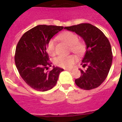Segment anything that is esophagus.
<instances>
[{
	"label": "esophagus",
	"mask_w": 122,
	"mask_h": 122,
	"mask_svg": "<svg viewBox=\"0 0 122 122\" xmlns=\"http://www.w3.org/2000/svg\"><path fill=\"white\" fill-rule=\"evenodd\" d=\"M65 70H66V71H72V69H70V68H66V69H65Z\"/></svg>",
	"instance_id": "obj_1"
}]
</instances>
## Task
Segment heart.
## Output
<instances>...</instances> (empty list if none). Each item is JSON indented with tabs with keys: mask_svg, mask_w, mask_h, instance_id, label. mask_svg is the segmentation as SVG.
Returning <instances> with one entry per match:
<instances>
[{
	"mask_svg": "<svg viewBox=\"0 0 122 122\" xmlns=\"http://www.w3.org/2000/svg\"><path fill=\"white\" fill-rule=\"evenodd\" d=\"M61 40L66 42L71 46L72 51L78 56H81L84 53L86 46L82 42L79 41V38L76 34L71 32H65L59 36ZM47 51L50 56H54L56 53L55 50V40L51 39L49 41L47 46ZM76 58L73 55L69 56H59L55 59L54 63L59 67L70 68L75 63Z\"/></svg>",
	"mask_w": 122,
	"mask_h": 122,
	"instance_id": "b5f03b06",
	"label": "heart"
}]
</instances>
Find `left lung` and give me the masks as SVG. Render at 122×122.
<instances>
[{
	"instance_id": "obj_1",
	"label": "left lung",
	"mask_w": 122,
	"mask_h": 122,
	"mask_svg": "<svg viewBox=\"0 0 122 122\" xmlns=\"http://www.w3.org/2000/svg\"><path fill=\"white\" fill-rule=\"evenodd\" d=\"M65 29L75 32L82 37L86 45V51L82 60L86 70H80V77L75 79L76 84L84 90L99 87L107 77L112 62L111 44L98 28L88 23L65 27Z\"/></svg>"
}]
</instances>
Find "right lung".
Here are the masks:
<instances>
[{
  "label": "right lung",
  "instance_id": "right-lung-1",
  "mask_svg": "<svg viewBox=\"0 0 122 122\" xmlns=\"http://www.w3.org/2000/svg\"><path fill=\"white\" fill-rule=\"evenodd\" d=\"M63 29V26L38 25L25 32L18 43L15 64L20 76L32 89L41 92L52 89L63 71L54 66L52 70L45 71L52 64L46 51L48 43Z\"/></svg>",
  "mask_w": 122,
  "mask_h": 122
}]
</instances>
